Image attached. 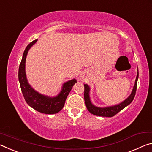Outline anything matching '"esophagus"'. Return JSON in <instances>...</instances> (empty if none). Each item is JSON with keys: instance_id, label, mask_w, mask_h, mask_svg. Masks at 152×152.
<instances>
[{"instance_id": "1", "label": "esophagus", "mask_w": 152, "mask_h": 152, "mask_svg": "<svg viewBox=\"0 0 152 152\" xmlns=\"http://www.w3.org/2000/svg\"><path fill=\"white\" fill-rule=\"evenodd\" d=\"M85 77V76H84L83 74H81V75H80V79H81V80H83L84 78H85V77Z\"/></svg>"}]
</instances>
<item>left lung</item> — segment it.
<instances>
[{
    "label": "left lung",
    "mask_w": 152,
    "mask_h": 152,
    "mask_svg": "<svg viewBox=\"0 0 152 152\" xmlns=\"http://www.w3.org/2000/svg\"><path fill=\"white\" fill-rule=\"evenodd\" d=\"M139 77V72L137 69V73L136 79L135 81V85L133 86V90L127 98H126L125 100L119 103L116 105L110 106L106 107H98L92 104L90 99V88L88 84H84V99H85V102L87 108H88L89 113L92 114H94L96 116H106V117H112L115 115V114L119 113L121 110L125 108L126 106L129 105L135 98L136 89H137V80Z\"/></svg>",
    "instance_id": "obj_1"
}]
</instances>
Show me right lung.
Returning a JSON list of instances; mask_svg holds the SVG:
<instances>
[{"label": "right lung", "mask_w": 152, "mask_h": 152, "mask_svg": "<svg viewBox=\"0 0 152 152\" xmlns=\"http://www.w3.org/2000/svg\"><path fill=\"white\" fill-rule=\"evenodd\" d=\"M37 40L38 39H36L29 44L23 54L18 74L20 87L25 100L32 108L44 114H56L63 109L66 97L68 96L75 83H77V80L73 79L64 82L59 94L54 97L43 95L35 90L27 81L26 73V61L28 51L31 47L36 44Z\"/></svg>", "instance_id": "1"}]
</instances>
